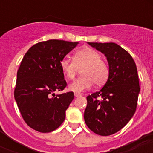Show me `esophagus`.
<instances>
[{
    "label": "esophagus",
    "mask_w": 153,
    "mask_h": 153,
    "mask_svg": "<svg viewBox=\"0 0 153 153\" xmlns=\"http://www.w3.org/2000/svg\"><path fill=\"white\" fill-rule=\"evenodd\" d=\"M82 95V94H79V93H74V96L75 97H81V96Z\"/></svg>",
    "instance_id": "esophagus-1"
}]
</instances>
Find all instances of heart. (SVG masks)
I'll list each match as a JSON object with an SVG mask.
<instances>
[{
    "label": "heart",
    "mask_w": 153,
    "mask_h": 153,
    "mask_svg": "<svg viewBox=\"0 0 153 153\" xmlns=\"http://www.w3.org/2000/svg\"><path fill=\"white\" fill-rule=\"evenodd\" d=\"M60 67L68 80H73L81 70L82 77L69 86L70 91L76 93L91 88L94 83L97 86H103L109 76L108 64L102 59L100 53L92 48L78 51L74 54L73 60L62 59Z\"/></svg>",
    "instance_id": "1"
}]
</instances>
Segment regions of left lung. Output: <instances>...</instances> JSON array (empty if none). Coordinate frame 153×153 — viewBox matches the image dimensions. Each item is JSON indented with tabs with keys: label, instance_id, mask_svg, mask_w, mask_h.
Segmentation results:
<instances>
[{
	"label": "left lung",
	"instance_id": "obj_1",
	"mask_svg": "<svg viewBox=\"0 0 153 153\" xmlns=\"http://www.w3.org/2000/svg\"><path fill=\"white\" fill-rule=\"evenodd\" d=\"M106 57L109 76L101 91L86 97V126L94 133L109 136L130 121L137 105L140 85L137 70L130 54L115 43H88Z\"/></svg>",
	"mask_w": 153,
	"mask_h": 153
}]
</instances>
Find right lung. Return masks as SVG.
I'll return each mask as SVG.
<instances>
[{
    "instance_id": "add662e5",
    "label": "right lung",
    "mask_w": 153,
    "mask_h": 153,
    "mask_svg": "<svg viewBox=\"0 0 153 153\" xmlns=\"http://www.w3.org/2000/svg\"><path fill=\"white\" fill-rule=\"evenodd\" d=\"M79 42L50 39L37 43L26 52L17 71L14 97L27 126L50 133L61 126L74 93L55 95L67 86L60 62Z\"/></svg>"
}]
</instances>
